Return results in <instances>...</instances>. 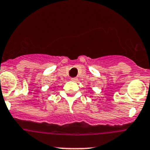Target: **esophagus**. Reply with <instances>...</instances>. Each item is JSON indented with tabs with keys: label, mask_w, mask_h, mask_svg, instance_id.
Listing matches in <instances>:
<instances>
[{
	"label": "esophagus",
	"mask_w": 150,
	"mask_h": 150,
	"mask_svg": "<svg viewBox=\"0 0 150 150\" xmlns=\"http://www.w3.org/2000/svg\"><path fill=\"white\" fill-rule=\"evenodd\" d=\"M71 81H77L78 79H76V78H71Z\"/></svg>",
	"instance_id": "1"
}]
</instances>
